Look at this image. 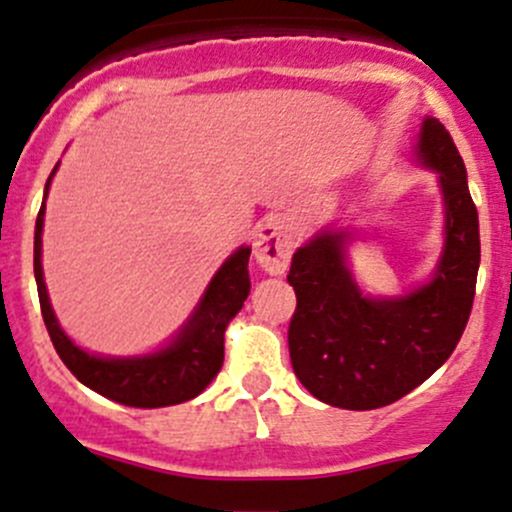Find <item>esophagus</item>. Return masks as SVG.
I'll return each instance as SVG.
<instances>
[{
  "label": "esophagus",
  "mask_w": 512,
  "mask_h": 512,
  "mask_svg": "<svg viewBox=\"0 0 512 512\" xmlns=\"http://www.w3.org/2000/svg\"><path fill=\"white\" fill-rule=\"evenodd\" d=\"M294 235L282 218H267L257 228L255 257L260 267L270 274H284L292 260Z\"/></svg>",
  "instance_id": "esophagus-1"
}]
</instances>
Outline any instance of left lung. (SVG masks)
Instances as JSON below:
<instances>
[{
    "mask_svg": "<svg viewBox=\"0 0 512 512\" xmlns=\"http://www.w3.org/2000/svg\"><path fill=\"white\" fill-rule=\"evenodd\" d=\"M417 157L437 171L444 196L446 240L432 282L405 297H365L346 267L348 235L331 230L292 257L289 358L299 383L326 405L378 410L397 402L444 365L471 316L481 238L464 159L434 117L422 122Z\"/></svg>",
    "mask_w": 512,
    "mask_h": 512,
    "instance_id": "1",
    "label": "left lung"
}]
</instances>
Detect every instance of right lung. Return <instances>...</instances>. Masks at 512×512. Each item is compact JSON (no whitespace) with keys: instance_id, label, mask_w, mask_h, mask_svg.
Returning a JSON list of instances; mask_svg holds the SVG:
<instances>
[{"instance_id":"add662e5","label":"right lung","mask_w":512,"mask_h":512,"mask_svg":"<svg viewBox=\"0 0 512 512\" xmlns=\"http://www.w3.org/2000/svg\"><path fill=\"white\" fill-rule=\"evenodd\" d=\"M56 169L48 176L46 193ZM43 213H46V196H43L39 218H36L34 274L43 324H46L53 348L61 355L66 368L90 390L127 407L152 410V407L179 405V402L201 395L223 365L225 326L242 309V301L250 294V272H247L250 247H240L235 255L223 262V267L215 272L208 284L201 304L196 306L191 319L169 346L161 348L159 353L142 355V358H100V355L85 353L83 348L75 346L58 326L56 314L51 309L41 270Z\"/></svg>"}]
</instances>
